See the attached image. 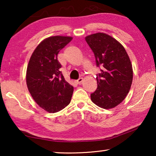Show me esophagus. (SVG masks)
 I'll return each instance as SVG.
<instances>
[{
    "mask_svg": "<svg viewBox=\"0 0 156 156\" xmlns=\"http://www.w3.org/2000/svg\"><path fill=\"white\" fill-rule=\"evenodd\" d=\"M82 81H83V78H82V77H81V78H79V79H78V80L76 81V83H77V84H81V83H82Z\"/></svg>",
    "mask_w": 156,
    "mask_h": 156,
    "instance_id": "esophagus-1",
    "label": "esophagus"
}]
</instances>
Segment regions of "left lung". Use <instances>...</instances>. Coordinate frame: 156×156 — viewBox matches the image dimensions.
<instances>
[{"mask_svg": "<svg viewBox=\"0 0 156 156\" xmlns=\"http://www.w3.org/2000/svg\"><path fill=\"white\" fill-rule=\"evenodd\" d=\"M85 40L94 54L97 67V89L91 99L99 107L109 109L121 103L129 92L133 81V69L125 48L107 34L98 33Z\"/></svg>", "mask_w": 156, "mask_h": 156, "instance_id": "left-lung-1", "label": "left lung"}]
</instances>
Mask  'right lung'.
Masks as SVG:
<instances>
[{
  "mask_svg": "<svg viewBox=\"0 0 156 156\" xmlns=\"http://www.w3.org/2000/svg\"><path fill=\"white\" fill-rule=\"evenodd\" d=\"M72 40L67 36L46 38L34 50L27 65V89L36 103L48 112L61 111L71 101L74 87L60 72L57 55Z\"/></svg>",
  "mask_w": 156,
  "mask_h": 156,
  "instance_id": "obj_1",
  "label": "right lung"
}]
</instances>
